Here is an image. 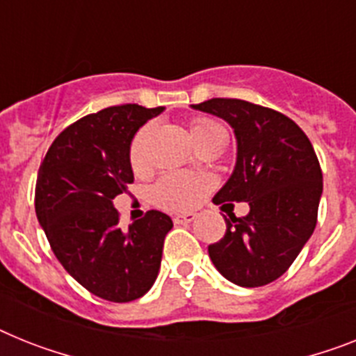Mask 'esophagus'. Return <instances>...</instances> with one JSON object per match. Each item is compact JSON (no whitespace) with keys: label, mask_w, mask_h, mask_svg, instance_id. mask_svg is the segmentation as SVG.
<instances>
[{"label":"esophagus","mask_w":356,"mask_h":356,"mask_svg":"<svg viewBox=\"0 0 356 356\" xmlns=\"http://www.w3.org/2000/svg\"><path fill=\"white\" fill-rule=\"evenodd\" d=\"M195 220V213H181L173 217V222L175 224H190Z\"/></svg>","instance_id":"34e87169"}]
</instances>
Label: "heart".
<instances>
[{
  "instance_id": "1",
  "label": "heart",
  "mask_w": 356,
  "mask_h": 356,
  "mask_svg": "<svg viewBox=\"0 0 356 356\" xmlns=\"http://www.w3.org/2000/svg\"><path fill=\"white\" fill-rule=\"evenodd\" d=\"M190 132L193 141L201 143L206 137L220 132V127L210 119L197 118L190 121ZM152 127L146 124L134 136L130 145V164L136 172H141L148 164L146 157V146L150 139ZM213 188V179L206 173H184L168 172L159 179V183L154 186V201L166 210L186 211L195 208L199 202L208 195Z\"/></svg>"
}]
</instances>
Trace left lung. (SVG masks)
I'll list each match as a JSON object with an SVG mask.
<instances>
[{"mask_svg": "<svg viewBox=\"0 0 356 356\" xmlns=\"http://www.w3.org/2000/svg\"><path fill=\"white\" fill-rule=\"evenodd\" d=\"M234 128L237 163L215 204L248 202L250 213H228L226 234L210 244L211 262L243 288L277 280L293 264L316 226L322 170L312 143L295 121L243 99L215 97L192 104Z\"/></svg>", "mask_w": 356, "mask_h": 356, "instance_id": "8db88e82", "label": "left lung"}]
</instances>
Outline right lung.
Returning a JSON list of instances; mask_svg holds the SVG:
<instances>
[{"mask_svg": "<svg viewBox=\"0 0 356 356\" xmlns=\"http://www.w3.org/2000/svg\"><path fill=\"white\" fill-rule=\"evenodd\" d=\"M163 106H108L65 128L44 155L35 183V215L54 255L90 293L130 302L154 286L173 222L146 211L122 229L113 199L134 183L130 145Z\"/></svg>", "mask_w": 356, "mask_h": 356, "instance_id": "right-lung-1", "label": "right lung"}]
</instances>
